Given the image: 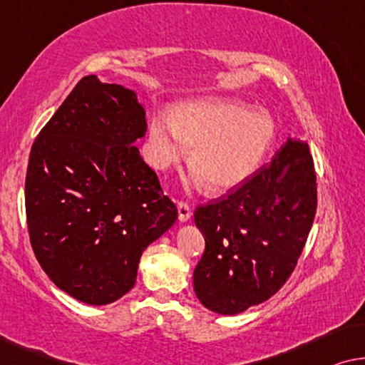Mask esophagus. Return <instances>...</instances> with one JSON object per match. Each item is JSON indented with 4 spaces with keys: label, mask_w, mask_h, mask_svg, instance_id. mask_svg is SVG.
<instances>
[{
    "label": "esophagus",
    "mask_w": 365,
    "mask_h": 365,
    "mask_svg": "<svg viewBox=\"0 0 365 365\" xmlns=\"http://www.w3.org/2000/svg\"><path fill=\"white\" fill-rule=\"evenodd\" d=\"M177 210H178V222H188L190 217H192V210L185 202H178L177 203Z\"/></svg>",
    "instance_id": "esophagus-1"
}]
</instances>
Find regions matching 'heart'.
I'll list each match as a JSON object with an SVG mask.
<instances>
[{
	"mask_svg": "<svg viewBox=\"0 0 365 365\" xmlns=\"http://www.w3.org/2000/svg\"><path fill=\"white\" fill-rule=\"evenodd\" d=\"M276 140L268 110L233 97L182 102L173 117L150 120V160L158 170L175 165L193 148L190 168L210 192H232L255 175Z\"/></svg>",
	"mask_w": 365,
	"mask_h": 365,
	"instance_id": "b5f03b06",
	"label": "heart"
}]
</instances>
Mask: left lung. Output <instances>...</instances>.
I'll return each instance as SVG.
<instances>
[{"instance_id": "obj_1", "label": "left lung", "mask_w": 365, "mask_h": 365, "mask_svg": "<svg viewBox=\"0 0 365 365\" xmlns=\"http://www.w3.org/2000/svg\"><path fill=\"white\" fill-rule=\"evenodd\" d=\"M316 207L309 145L289 137L253 178L195 210L205 238L193 271L200 302L233 316L276 294L296 268Z\"/></svg>"}]
</instances>
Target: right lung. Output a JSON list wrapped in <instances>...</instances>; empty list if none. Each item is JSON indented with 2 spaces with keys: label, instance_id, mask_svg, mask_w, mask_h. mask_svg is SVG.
<instances>
[{
  "label": "right lung",
  "instance_id": "add662e5",
  "mask_svg": "<svg viewBox=\"0 0 365 365\" xmlns=\"http://www.w3.org/2000/svg\"><path fill=\"white\" fill-rule=\"evenodd\" d=\"M145 130L135 92L86 76L31 147V246L49 279L86 304L129 292L143 250L178 217L133 145Z\"/></svg>",
  "mask_w": 365,
  "mask_h": 365
}]
</instances>
